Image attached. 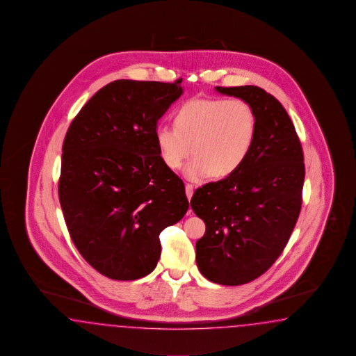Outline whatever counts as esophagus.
<instances>
[{"label": "esophagus", "mask_w": 356, "mask_h": 356, "mask_svg": "<svg viewBox=\"0 0 356 356\" xmlns=\"http://www.w3.org/2000/svg\"><path fill=\"white\" fill-rule=\"evenodd\" d=\"M185 193H186V197L190 200L191 197H193V193H194V186L191 184H186L185 185ZM189 213H191V211H189Z\"/></svg>", "instance_id": "obj_1"}]
</instances>
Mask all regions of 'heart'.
I'll use <instances>...</instances> for the list:
<instances>
[{"label": "heart", "mask_w": 356, "mask_h": 356, "mask_svg": "<svg viewBox=\"0 0 356 356\" xmlns=\"http://www.w3.org/2000/svg\"><path fill=\"white\" fill-rule=\"evenodd\" d=\"M257 133L252 106L240 98H193L175 113V127L159 125L154 139L159 157L171 170L181 167L191 181L211 175L225 179L248 159Z\"/></svg>", "instance_id": "1"}]
</instances>
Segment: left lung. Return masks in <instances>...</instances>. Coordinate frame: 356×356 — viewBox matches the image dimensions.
Segmentation results:
<instances>
[{
    "instance_id": "obj_1",
    "label": "left lung",
    "mask_w": 356,
    "mask_h": 356,
    "mask_svg": "<svg viewBox=\"0 0 356 356\" xmlns=\"http://www.w3.org/2000/svg\"><path fill=\"white\" fill-rule=\"evenodd\" d=\"M252 106L257 133L235 174L197 188L190 200L206 223L197 266L214 284L238 286L261 276L293 234L301 209L304 154L284 106L254 86L216 87Z\"/></svg>"
}]
</instances>
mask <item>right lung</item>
Listing matches in <instances>:
<instances>
[{"label": "right lung", "instance_id": "right-lung-1", "mask_svg": "<svg viewBox=\"0 0 356 356\" xmlns=\"http://www.w3.org/2000/svg\"><path fill=\"white\" fill-rule=\"evenodd\" d=\"M181 81L115 80L84 104L65 136L63 218L81 257L112 280L149 275L161 231L189 208L184 182L165 166L154 139Z\"/></svg>", "mask_w": 356, "mask_h": 356}]
</instances>
